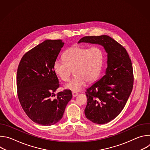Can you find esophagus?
Wrapping results in <instances>:
<instances>
[{"mask_svg": "<svg viewBox=\"0 0 150 150\" xmlns=\"http://www.w3.org/2000/svg\"><path fill=\"white\" fill-rule=\"evenodd\" d=\"M78 95V93H76V92H72V96H73V97H76Z\"/></svg>", "mask_w": 150, "mask_h": 150, "instance_id": "34e87169", "label": "esophagus"}]
</instances>
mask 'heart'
Returning a JSON list of instances; mask_svg holds the SVG:
<instances>
[{
    "mask_svg": "<svg viewBox=\"0 0 150 150\" xmlns=\"http://www.w3.org/2000/svg\"><path fill=\"white\" fill-rule=\"evenodd\" d=\"M63 59L54 61V71L62 80L67 81L74 70V76L65 87L77 92L83 88L86 81L91 83L97 79L103 65L104 52L97 46L89 49L75 46L65 52Z\"/></svg>",
    "mask_w": 150,
    "mask_h": 150,
    "instance_id": "obj_1",
    "label": "heart"
}]
</instances>
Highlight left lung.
Instances as JSON below:
<instances>
[{"label":"left lung","mask_w":150,"mask_h":150,"mask_svg":"<svg viewBox=\"0 0 150 150\" xmlns=\"http://www.w3.org/2000/svg\"><path fill=\"white\" fill-rule=\"evenodd\" d=\"M80 42L101 45L108 53L104 75L85 92L87 104L84 110L85 116L93 123H107L120 114L132 92V62L126 49L108 35L85 36Z\"/></svg>","instance_id":"8db88e82"}]
</instances>
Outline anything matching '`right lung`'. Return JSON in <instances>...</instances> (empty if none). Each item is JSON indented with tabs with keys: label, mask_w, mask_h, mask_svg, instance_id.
<instances>
[{
	"label": "right lung",
	"mask_w": 150,
	"mask_h": 150,
	"mask_svg": "<svg viewBox=\"0 0 150 150\" xmlns=\"http://www.w3.org/2000/svg\"><path fill=\"white\" fill-rule=\"evenodd\" d=\"M63 45L61 40H45L23 56L17 70L20 104L31 120L43 126L58 122L72 97L71 91L65 90L52 98L59 87L53 63Z\"/></svg>",
	"instance_id": "right-lung-1"
}]
</instances>
